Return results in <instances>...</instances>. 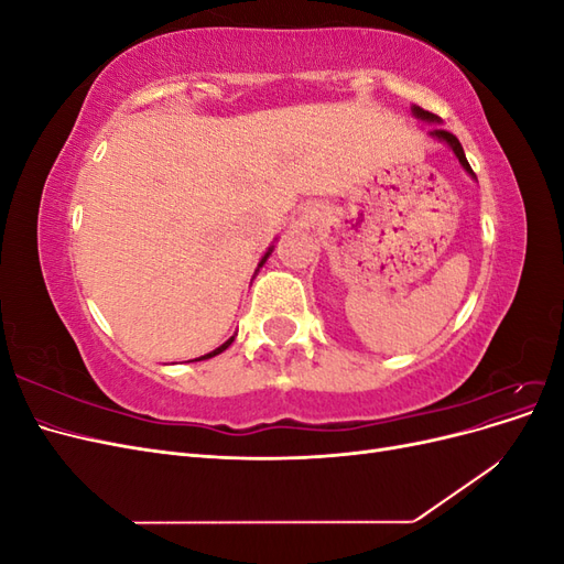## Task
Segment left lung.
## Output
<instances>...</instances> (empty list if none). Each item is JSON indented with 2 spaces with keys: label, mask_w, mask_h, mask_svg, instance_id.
<instances>
[{
  "label": "left lung",
  "mask_w": 564,
  "mask_h": 564,
  "mask_svg": "<svg viewBox=\"0 0 564 564\" xmlns=\"http://www.w3.org/2000/svg\"><path fill=\"white\" fill-rule=\"evenodd\" d=\"M412 115H414L416 119H423V122H431V124H442V119H440L437 115H433V112H429V110H423V108H419V106H412ZM429 133H431V139H435V141H440V143H445V145H449V150H452L454 155H456L458 164L464 166L466 172H468V174L475 178L473 169H470V164H468V160H466V152H464V148H460V143H458V139H456L454 133H449V131H445V129H440V127L431 129Z\"/></svg>",
  "instance_id": "obj_1"
}]
</instances>
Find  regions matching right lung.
<instances>
[{
    "instance_id": "obj_1",
    "label": "right lung",
    "mask_w": 564,
    "mask_h": 564,
    "mask_svg": "<svg viewBox=\"0 0 564 564\" xmlns=\"http://www.w3.org/2000/svg\"><path fill=\"white\" fill-rule=\"evenodd\" d=\"M272 249H275V247H268V251H265V253H263V259H261V263H259V268H263V263H265V261H268V256H270V253H272ZM235 336H237V334H235ZM235 336H230V338H228V340H226V344H224V346H218V348H216V350H212V352H207V355H202V357H197V360H209V357H214V355H218V352H224V350H226V348H228V346H230V344H232V340H235Z\"/></svg>"
}]
</instances>
